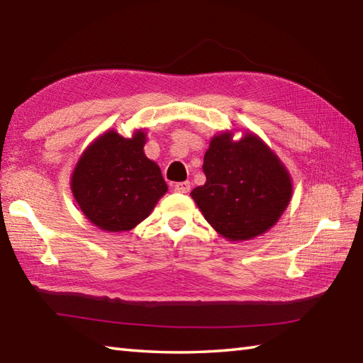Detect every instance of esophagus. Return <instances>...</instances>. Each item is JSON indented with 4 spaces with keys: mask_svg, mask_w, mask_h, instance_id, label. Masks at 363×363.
<instances>
[{
    "mask_svg": "<svg viewBox=\"0 0 363 363\" xmlns=\"http://www.w3.org/2000/svg\"><path fill=\"white\" fill-rule=\"evenodd\" d=\"M173 187H174L176 192H179V194H187V192H190V182H189V181L176 182Z\"/></svg>",
    "mask_w": 363,
    "mask_h": 363,
    "instance_id": "obj_1",
    "label": "esophagus"
}]
</instances>
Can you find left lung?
<instances>
[{
    "instance_id": "left-lung-1",
    "label": "left lung",
    "mask_w": 363,
    "mask_h": 363,
    "mask_svg": "<svg viewBox=\"0 0 363 363\" xmlns=\"http://www.w3.org/2000/svg\"><path fill=\"white\" fill-rule=\"evenodd\" d=\"M203 171L206 182L190 195L209 225L228 241L265 233L291 201V174L254 133L240 141H233L228 131L214 136L204 154Z\"/></svg>"
}]
</instances>
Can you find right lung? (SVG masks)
I'll use <instances>...</instances> for the list:
<instances>
[{
	"instance_id": "obj_1",
	"label": "right lung",
	"mask_w": 363,
	"mask_h": 363,
	"mask_svg": "<svg viewBox=\"0 0 363 363\" xmlns=\"http://www.w3.org/2000/svg\"><path fill=\"white\" fill-rule=\"evenodd\" d=\"M146 133L123 138L109 130L84 150L71 192L87 219L104 232H128L167 194L159 164L144 154Z\"/></svg>"
}]
</instances>
